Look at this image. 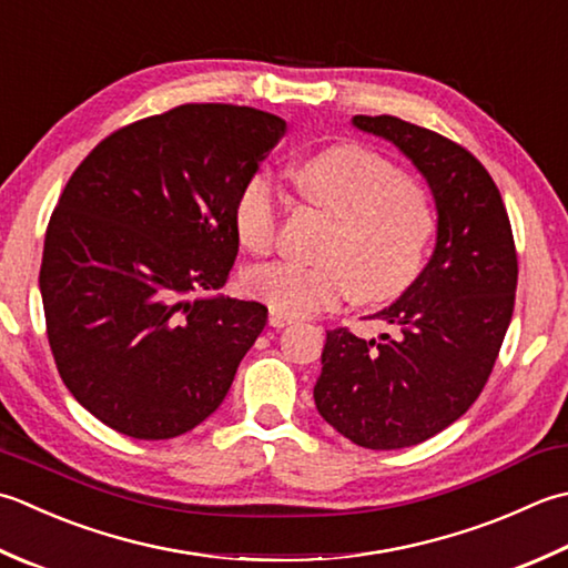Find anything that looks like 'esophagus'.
<instances>
[{"label": "esophagus", "instance_id": "esophagus-1", "mask_svg": "<svg viewBox=\"0 0 568 568\" xmlns=\"http://www.w3.org/2000/svg\"><path fill=\"white\" fill-rule=\"evenodd\" d=\"M268 322H271V327H285V325H293L295 322V317L293 315H287V313H283V310H275V307H271V315H268Z\"/></svg>", "mask_w": 568, "mask_h": 568}]
</instances>
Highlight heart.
Here are the masks:
<instances>
[{"mask_svg": "<svg viewBox=\"0 0 568 568\" xmlns=\"http://www.w3.org/2000/svg\"><path fill=\"white\" fill-rule=\"evenodd\" d=\"M310 202L335 216L320 261L251 265L243 287L287 315H310L349 295L359 303L402 293L424 265L436 231L428 189L362 144H335L295 166ZM236 233L253 253L273 248L281 192L268 172L251 174L236 199Z\"/></svg>", "mask_w": 568, "mask_h": 568, "instance_id": "b5f03b06", "label": "heart"}]
</instances>
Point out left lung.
I'll return each instance as SVG.
<instances>
[{
    "label": "left lung",
    "instance_id": "obj_1",
    "mask_svg": "<svg viewBox=\"0 0 568 568\" xmlns=\"http://www.w3.org/2000/svg\"><path fill=\"white\" fill-rule=\"evenodd\" d=\"M352 125L396 144L430 186L436 251L404 295L369 320L396 337L329 329L315 406L372 450L424 443L468 410L487 384L515 310L517 251L493 176L458 142L394 115Z\"/></svg>",
    "mask_w": 568,
    "mask_h": 568
}]
</instances>
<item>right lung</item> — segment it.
<instances>
[{"label": "right lung", "mask_w": 568, "mask_h": 568, "mask_svg": "<svg viewBox=\"0 0 568 568\" xmlns=\"http://www.w3.org/2000/svg\"><path fill=\"white\" fill-rule=\"evenodd\" d=\"M283 135L263 110L186 103L115 130L71 174L39 287L61 379L105 426L174 438L226 398L268 307L193 295L224 287L241 186Z\"/></svg>", "instance_id": "obj_1"}]
</instances>
